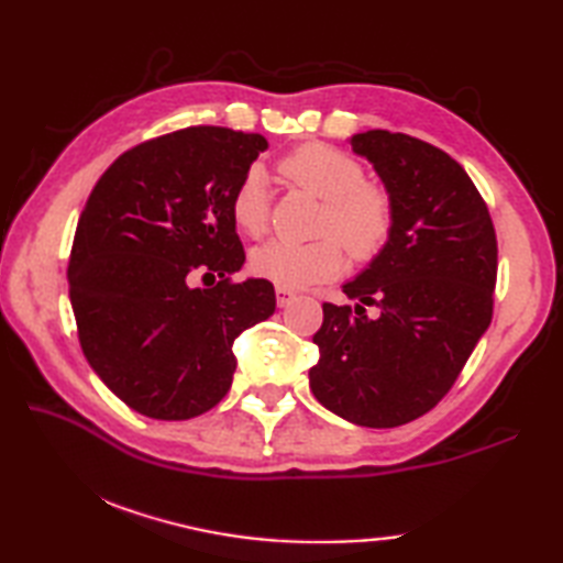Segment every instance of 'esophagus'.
<instances>
[{
  "instance_id": "34e87169",
  "label": "esophagus",
  "mask_w": 563,
  "mask_h": 563,
  "mask_svg": "<svg viewBox=\"0 0 563 563\" xmlns=\"http://www.w3.org/2000/svg\"><path fill=\"white\" fill-rule=\"evenodd\" d=\"M295 300V292L290 288H275V302H278V307H288L290 302Z\"/></svg>"
}]
</instances>
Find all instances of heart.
I'll list each match as a JSON object with an SVG mask.
<instances>
[{
    "label": "heart",
    "mask_w": 563,
    "mask_h": 563,
    "mask_svg": "<svg viewBox=\"0 0 563 563\" xmlns=\"http://www.w3.org/2000/svg\"><path fill=\"white\" fill-rule=\"evenodd\" d=\"M280 174L324 200L317 232L331 236L307 244L271 239L256 246L249 266L258 278L280 288H307L341 273L343 249L339 241L357 261L373 258L387 244L394 227L391 196L382 186L365 181L363 164L351 154L324 142H309L280 162ZM230 212L234 224L249 236H261L268 230L271 194L263 172L251 169L236 184Z\"/></svg>",
    "instance_id": "heart-1"
}]
</instances>
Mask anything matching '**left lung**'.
Returning a JSON list of instances; mask_svg holds the SVG:
<instances>
[{"label":"left lung","instance_id":"8db88e82","mask_svg":"<svg viewBox=\"0 0 563 563\" xmlns=\"http://www.w3.org/2000/svg\"><path fill=\"white\" fill-rule=\"evenodd\" d=\"M351 147L391 196L394 227L343 285L355 309L324 302L309 387L345 421L394 428L445 397L492 324L498 246L484 198L450 154L389 130L357 133Z\"/></svg>","mask_w":563,"mask_h":563}]
</instances>
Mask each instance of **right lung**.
<instances>
[{
	"label": "right lung",
	"instance_id": "add662e5",
	"mask_svg": "<svg viewBox=\"0 0 563 563\" xmlns=\"http://www.w3.org/2000/svg\"><path fill=\"white\" fill-rule=\"evenodd\" d=\"M268 147L198 125L121 154L93 186L69 254V302L93 373L142 416L186 421L232 387L234 339L275 312L244 266L230 200ZM198 274L218 284L196 289Z\"/></svg>",
	"mask_w": 563,
	"mask_h": 563
}]
</instances>
